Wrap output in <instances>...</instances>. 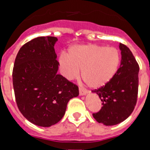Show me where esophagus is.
<instances>
[{
  "instance_id": "1",
  "label": "esophagus",
  "mask_w": 150,
  "mask_h": 150,
  "mask_svg": "<svg viewBox=\"0 0 150 150\" xmlns=\"http://www.w3.org/2000/svg\"><path fill=\"white\" fill-rule=\"evenodd\" d=\"M79 95H86V94H87L86 90L83 89V88H79Z\"/></svg>"
}]
</instances>
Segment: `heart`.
Returning a JSON list of instances; mask_svg holds the SVG:
<instances>
[{"label": "heart", "mask_w": 150, "mask_h": 150, "mask_svg": "<svg viewBox=\"0 0 150 150\" xmlns=\"http://www.w3.org/2000/svg\"><path fill=\"white\" fill-rule=\"evenodd\" d=\"M120 62V53L116 48L95 44L73 46L68 55L62 53L59 57L61 68L67 79L79 77L82 70L84 82L94 88L110 81L117 72Z\"/></svg>", "instance_id": "obj_1"}]
</instances>
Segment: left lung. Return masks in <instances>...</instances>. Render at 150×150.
Returning <instances> with one entry per match:
<instances>
[{
    "instance_id": "1",
    "label": "left lung",
    "mask_w": 150,
    "mask_h": 150,
    "mask_svg": "<svg viewBox=\"0 0 150 150\" xmlns=\"http://www.w3.org/2000/svg\"><path fill=\"white\" fill-rule=\"evenodd\" d=\"M120 49L122 59L117 72L104 86L93 90L101 100L102 107L92 115L98 122L105 125L126 120L137 104L139 64L128 47L120 43Z\"/></svg>"
}]
</instances>
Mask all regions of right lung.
<instances>
[{"mask_svg":"<svg viewBox=\"0 0 150 150\" xmlns=\"http://www.w3.org/2000/svg\"><path fill=\"white\" fill-rule=\"evenodd\" d=\"M55 37H39L22 46L13 70L17 106L33 124L50 127L65 113L70 99L79 95L76 84L57 74Z\"/></svg>","mask_w":150,"mask_h":150,"instance_id":"1","label":"right lung"}]
</instances>
